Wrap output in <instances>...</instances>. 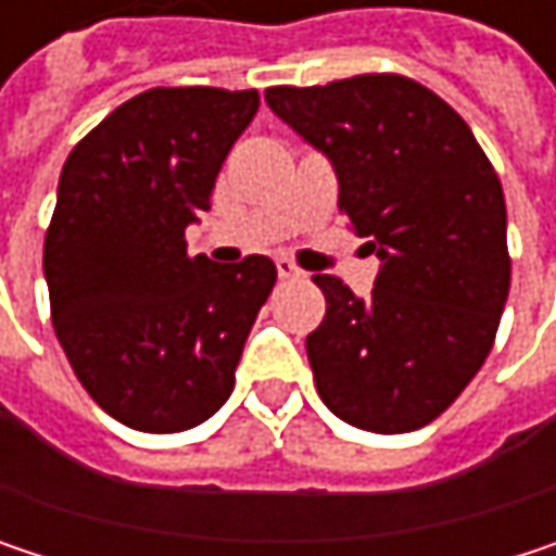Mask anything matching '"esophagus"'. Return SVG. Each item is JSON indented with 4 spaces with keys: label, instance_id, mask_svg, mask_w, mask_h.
Listing matches in <instances>:
<instances>
[{
    "label": "esophagus",
    "instance_id": "esophagus-1",
    "mask_svg": "<svg viewBox=\"0 0 556 556\" xmlns=\"http://www.w3.org/2000/svg\"><path fill=\"white\" fill-rule=\"evenodd\" d=\"M277 274L279 279H295V277H302V270L289 261V257H279L277 261Z\"/></svg>",
    "mask_w": 556,
    "mask_h": 556
}]
</instances>
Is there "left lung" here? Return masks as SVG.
Segmentation results:
<instances>
[{
  "label": "left lung",
  "instance_id": "8db88e82",
  "mask_svg": "<svg viewBox=\"0 0 556 556\" xmlns=\"http://www.w3.org/2000/svg\"><path fill=\"white\" fill-rule=\"evenodd\" d=\"M267 105L338 176V205L370 238L367 299L318 274L325 318L305 338L321 402L348 425L402 434L477 377L508 299L505 195L470 125L392 73L274 86Z\"/></svg>",
  "mask_w": 556,
  "mask_h": 556
}]
</instances>
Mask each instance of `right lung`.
Listing matches in <instances>:
<instances>
[{
  "instance_id": "obj_1",
  "label": "right lung",
  "mask_w": 556,
  "mask_h": 556,
  "mask_svg": "<svg viewBox=\"0 0 556 556\" xmlns=\"http://www.w3.org/2000/svg\"><path fill=\"white\" fill-rule=\"evenodd\" d=\"M261 109L257 89H148L66 157L45 279L76 380L122 425L173 434L212 418L235 389L277 267L264 254L212 264L186 228Z\"/></svg>"
}]
</instances>
